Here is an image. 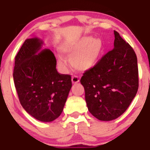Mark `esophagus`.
I'll return each instance as SVG.
<instances>
[{"instance_id": "obj_1", "label": "esophagus", "mask_w": 150, "mask_h": 150, "mask_svg": "<svg viewBox=\"0 0 150 150\" xmlns=\"http://www.w3.org/2000/svg\"><path fill=\"white\" fill-rule=\"evenodd\" d=\"M79 81H80V80H79L78 77H77V75H74V76L72 77V82H73V83H77Z\"/></svg>"}]
</instances>
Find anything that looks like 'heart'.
Returning a JSON list of instances; mask_svg holds the SVG:
<instances>
[{
  "instance_id": "b5f03b06",
  "label": "heart",
  "mask_w": 150,
  "mask_h": 150,
  "mask_svg": "<svg viewBox=\"0 0 150 150\" xmlns=\"http://www.w3.org/2000/svg\"><path fill=\"white\" fill-rule=\"evenodd\" d=\"M63 52L71 56V63L74 68L85 71L93 68L100 57L103 51V42L100 39L92 37H83L70 44L62 46ZM60 61L63 58H59Z\"/></svg>"
}]
</instances>
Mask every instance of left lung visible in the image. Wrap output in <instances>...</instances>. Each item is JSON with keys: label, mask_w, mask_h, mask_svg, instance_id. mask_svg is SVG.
I'll use <instances>...</instances> for the list:
<instances>
[{"label": "left lung", "mask_w": 150, "mask_h": 150, "mask_svg": "<svg viewBox=\"0 0 150 150\" xmlns=\"http://www.w3.org/2000/svg\"><path fill=\"white\" fill-rule=\"evenodd\" d=\"M114 49L93 68L86 70L80 82L89 111L100 120L121 116L135 97L139 87L137 59L134 50L114 31Z\"/></svg>", "instance_id": "8db88e82"}]
</instances>
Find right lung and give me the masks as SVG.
I'll use <instances>...</instances> for the list:
<instances>
[{"instance_id":"right-lung-1","label":"right lung","mask_w":150,"mask_h":150,"mask_svg":"<svg viewBox=\"0 0 150 150\" xmlns=\"http://www.w3.org/2000/svg\"><path fill=\"white\" fill-rule=\"evenodd\" d=\"M43 42L26 39L15 56L13 71L15 89L22 107L42 122H51L61 114L72 87L71 76L58 73L52 51L37 53Z\"/></svg>"}]
</instances>
